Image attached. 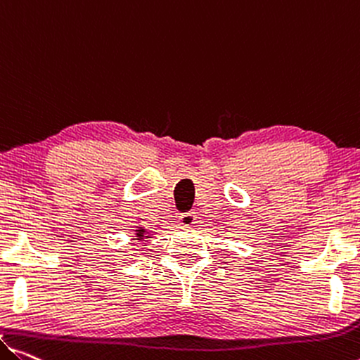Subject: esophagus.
Returning a JSON list of instances; mask_svg holds the SVG:
<instances>
[{
  "mask_svg": "<svg viewBox=\"0 0 360 360\" xmlns=\"http://www.w3.org/2000/svg\"><path fill=\"white\" fill-rule=\"evenodd\" d=\"M179 222H180L181 226H191V225H195V224H196V214H195V212H185V214H181Z\"/></svg>",
  "mask_w": 360,
  "mask_h": 360,
  "instance_id": "obj_1",
  "label": "esophagus"
}]
</instances>
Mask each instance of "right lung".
Listing matches in <instances>:
<instances>
[{
  "label": "right lung",
  "mask_w": 360,
  "mask_h": 360,
  "mask_svg": "<svg viewBox=\"0 0 360 360\" xmlns=\"http://www.w3.org/2000/svg\"><path fill=\"white\" fill-rule=\"evenodd\" d=\"M145 238H149V236L146 235V230H145V229H140V230H136V240H140V241H145Z\"/></svg>",
  "instance_id": "obj_1"
}]
</instances>
